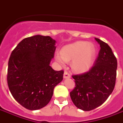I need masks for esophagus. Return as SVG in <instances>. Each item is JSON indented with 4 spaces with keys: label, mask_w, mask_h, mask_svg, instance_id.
I'll return each mask as SVG.
<instances>
[{
    "label": "esophagus",
    "mask_w": 123,
    "mask_h": 123,
    "mask_svg": "<svg viewBox=\"0 0 123 123\" xmlns=\"http://www.w3.org/2000/svg\"><path fill=\"white\" fill-rule=\"evenodd\" d=\"M70 77V74L68 71H64V78H68Z\"/></svg>",
    "instance_id": "obj_1"
}]
</instances>
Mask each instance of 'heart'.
<instances>
[{"instance_id": "obj_1", "label": "heart", "mask_w": 123, "mask_h": 123, "mask_svg": "<svg viewBox=\"0 0 123 123\" xmlns=\"http://www.w3.org/2000/svg\"><path fill=\"white\" fill-rule=\"evenodd\" d=\"M95 49L86 41H77L65 46L62 53H57L55 59L59 64H64L72 61V68L78 72H84L92 66Z\"/></svg>"}]
</instances>
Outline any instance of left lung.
Masks as SVG:
<instances>
[{
	"mask_svg": "<svg viewBox=\"0 0 123 123\" xmlns=\"http://www.w3.org/2000/svg\"><path fill=\"white\" fill-rule=\"evenodd\" d=\"M100 50L95 64L89 71L72 75L75 87L70 95L76 107L91 111L102 105L113 91L117 76V61L111 47L95 38Z\"/></svg>",
	"mask_w": 123,
	"mask_h": 123,
	"instance_id": "obj_1",
	"label": "left lung"
}]
</instances>
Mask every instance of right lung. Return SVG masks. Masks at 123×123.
Instances as JSON below:
<instances>
[{
  "label": "right lung",
  "mask_w": 123,
  "mask_h": 123,
  "mask_svg": "<svg viewBox=\"0 0 123 123\" xmlns=\"http://www.w3.org/2000/svg\"><path fill=\"white\" fill-rule=\"evenodd\" d=\"M49 36L24 39L12 51L8 61L7 82L13 98L29 110L46 106L55 87L63 79L64 71L49 65L56 49Z\"/></svg>",
  "instance_id": "obj_1"
}]
</instances>
